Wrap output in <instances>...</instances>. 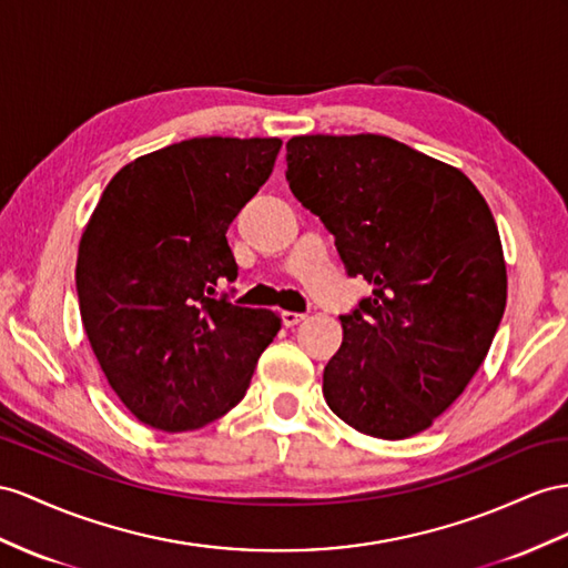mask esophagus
Instances as JSON below:
<instances>
[{
	"label": "esophagus",
	"instance_id": "esophagus-1",
	"mask_svg": "<svg viewBox=\"0 0 568 568\" xmlns=\"http://www.w3.org/2000/svg\"><path fill=\"white\" fill-rule=\"evenodd\" d=\"M281 318H283V324H285L287 328H293V326H297V324L304 322V314H300V312H283Z\"/></svg>",
	"mask_w": 568,
	"mask_h": 568
}]
</instances>
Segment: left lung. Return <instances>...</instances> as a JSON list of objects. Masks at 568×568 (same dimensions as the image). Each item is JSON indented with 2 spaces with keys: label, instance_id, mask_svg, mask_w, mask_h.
I'll return each instance as SVG.
<instances>
[{
  "label": "left lung",
  "instance_id": "obj_1",
  "mask_svg": "<svg viewBox=\"0 0 568 568\" xmlns=\"http://www.w3.org/2000/svg\"><path fill=\"white\" fill-rule=\"evenodd\" d=\"M290 189L374 285L341 316L328 408L376 439H408L450 408L506 310V261L485 196L442 160L382 134L293 136Z\"/></svg>",
  "mask_w": 568,
  "mask_h": 568
}]
</instances>
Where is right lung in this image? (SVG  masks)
I'll list each match as a JSON object with an SVG mask.
<instances>
[{"label": "right lung", "instance_id": "add662e5", "mask_svg": "<svg viewBox=\"0 0 568 568\" xmlns=\"http://www.w3.org/2000/svg\"><path fill=\"white\" fill-rule=\"evenodd\" d=\"M281 139H186L124 165L77 258L85 336L139 423L192 432L244 398L281 331L271 310L215 300L237 275L225 232L268 180Z\"/></svg>", "mask_w": 568, "mask_h": 568}]
</instances>
